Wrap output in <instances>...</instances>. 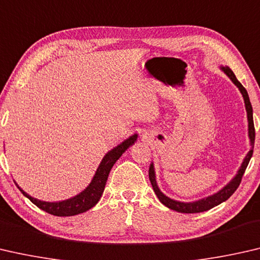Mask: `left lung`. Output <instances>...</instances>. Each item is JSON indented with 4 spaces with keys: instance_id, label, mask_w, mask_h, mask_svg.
<instances>
[{
    "instance_id": "8db88e82",
    "label": "left lung",
    "mask_w": 260,
    "mask_h": 260,
    "mask_svg": "<svg viewBox=\"0 0 260 260\" xmlns=\"http://www.w3.org/2000/svg\"><path fill=\"white\" fill-rule=\"evenodd\" d=\"M221 69H222L224 71V74H226L228 77L233 80V83L235 84L238 88H240L242 95H243V98H244L245 108H246V113H248V121H249V136H250L251 146H252V148H251L250 152L248 153V155L245 156L243 164H242L240 170H238L237 175L233 178L231 183H228V184L224 186L222 190H220L218 193H215L213 196H210V197H207L205 199H202V201L193 202V203H181V202L173 201V199L166 197V196L159 190L158 185H156L155 175H154V168H153V165H151L150 170H148V177H150L152 188H153V190H154L155 194L158 196L159 201L162 203L165 206H167L168 208H170V210L180 212V213H201V212L211 210V208H213L214 206H218L219 204L223 203L224 201H227V199L231 197V196L234 192H235L236 189L238 188V185H240V183L242 181V177H243V174L245 172L246 167H248L249 161H250L251 156H252V153H253L254 137H256V135H254L252 106H251L248 92H246V90L243 87V85L238 82L236 76L234 75V72L231 69H229L228 67H221Z\"/></svg>"
}]
</instances>
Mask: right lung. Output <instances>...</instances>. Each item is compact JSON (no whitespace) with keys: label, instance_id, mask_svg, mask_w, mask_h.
Listing matches in <instances>:
<instances>
[{"label":"right lung","instance_id":"add662e5","mask_svg":"<svg viewBox=\"0 0 260 260\" xmlns=\"http://www.w3.org/2000/svg\"><path fill=\"white\" fill-rule=\"evenodd\" d=\"M136 139H137V135L131 136L129 139L124 140V142L120 144V145L113 148L112 151H109L107 154L105 155V158L102 159L99 168L96 169L95 175L93 177L90 185H88L83 192H80L74 198L67 199V201L58 203L41 202L31 197V196H28L26 192H24L18 185H16L17 188L22 191L25 197H27L34 205H37L38 207L41 208L42 211L47 212V213L56 216H71L84 213V212L88 211L99 202L101 194L105 190V185L106 182H107L110 169H112L114 164L120 159V156L125 152V150H127V147H130L133 144H135Z\"/></svg>","mask_w":260,"mask_h":260}]
</instances>
